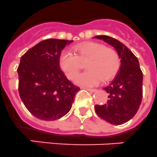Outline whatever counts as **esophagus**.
Listing matches in <instances>:
<instances>
[{
	"label": "esophagus",
	"instance_id": "1",
	"mask_svg": "<svg viewBox=\"0 0 157 157\" xmlns=\"http://www.w3.org/2000/svg\"><path fill=\"white\" fill-rule=\"evenodd\" d=\"M85 89H86V90L89 91V92H91V93H94V92H96V89H89V88H84Z\"/></svg>",
	"mask_w": 157,
	"mask_h": 157
}]
</instances>
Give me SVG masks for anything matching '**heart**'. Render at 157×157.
I'll list each match as a JSON object with an SVG mask.
<instances>
[{
	"label": "heart",
	"instance_id": "obj_1",
	"mask_svg": "<svg viewBox=\"0 0 157 157\" xmlns=\"http://www.w3.org/2000/svg\"><path fill=\"white\" fill-rule=\"evenodd\" d=\"M88 60L86 72L79 74L75 82L81 85H96L111 80L117 74L121 64L119 54L115 49L97 42H88L77 45L73 52L64 50L61 52L59 64L68 79H73L81 68V62Z\"/></svg>",
	"mask_w": 157,
	"mask_h": 157
}]
</instances>
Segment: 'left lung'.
I'll return each mask as SVG.
<instances>
[{
  "label": "left lung",
  "instance_id": "1",
  "mask_svg": "<svg viewBox=\"0 0 157 157\" xmlns=\"http://www.w3.org/2000/svg\"><path fill=\"white\" fill-rule=\"evenodd\" d=\"M118 52L121 66L112 82L104 88L108 101L104 105H95L97 115L109 123L119 125L135 116L142 101L143 73L138 59L123 43L108 36H96Z\"/></svg>",
  "mask_w": 157,
  "mask_h": 157
}]
</instances>
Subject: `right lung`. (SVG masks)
<instances>
[{"mask_svg": "<svg viewBox=\"0 0 157 157\" xmlns=\"http://www.w3.org/2000/svg\"><path fill=\"white\" fill-rule=\"evenodd\" d=\"M73 40L48 39L21 56L17 68L19 94L30 113L43 121H55L70 111L80 88L68 81L59 59Z\"/></svg>", "mask_w": 157, "mask_h": 157, "instance_id": "right-lung-1", "label": "right lung"}]
</instances>
